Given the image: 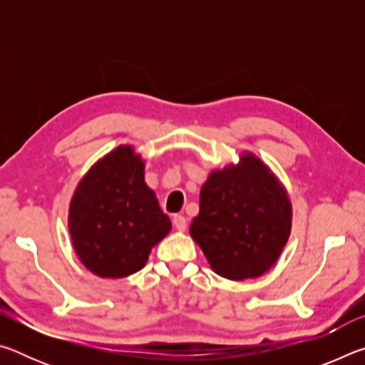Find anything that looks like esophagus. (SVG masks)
I'll use <instances>...</instances> for the list:
<instances>
[{
    "mask_svg": "<svg viewBox=\"0 0 365 365\" xmlns=\"http://www.w3.org/2000/svg\"><path fill=\"white\" fill-rule=\"evenodd\" d=\"M174 225L178 232H185V228H187V219H185L183 215H175Z\"/></svg>",
    "mask_w": 365,
    "mask_h": 365,
    "instance_id": "34e87169",
    "label": "esophagus"
}]
</instances>
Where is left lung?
I'll return each instance as SVG.
<instances>
[{
    "mask_svg": "<svg viewBox=\"0 0 365 365\" xmlns=\"http://www.w3.org/2000/svg\"><path fill=\"white\" fill-rule=\"evenodd\" d=\"M285 185L255 153L209 172L190 237L211 269L228 280L257 279L274 267L292 233Z\"/></svg>",
    "mask_w": 365,
    "mask_h": 365,
    "instance_id": "obj_1",
    "label": "left lung"
}]
</instances>
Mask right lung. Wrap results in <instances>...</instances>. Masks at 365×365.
Wrapping results in <instances>:
<instances>
[{
    "instance_id": "add662e5",
    "label": "right lung",
    "mask_w": 365,
    "mask_h": 365,
    "mask_svg": "<svg viewBox=\"0 0 365 365\" xmlns=\"http://www.w3.org/2000/svg\"><path fill=\"white\" fill-rule=\"evenodd\" d=\"M67 227L73 251L91 274L122 279L145 267L172 222L146 185L145 159L133 145L114 148L82 177Z\"/></svg>"
}]
</instances>
